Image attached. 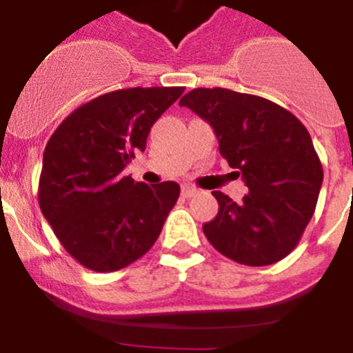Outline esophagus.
<instances>
[{"label": "esophagus", "instance_id": "34e87169", "mask_svg": "<svg viewBox=\"0 0 353 353\" xmlns=\"http://www.w3.org/2000/svg\"><path fill=\"white\" fill-rule=\"evenodd\" d=\"M196 193H198L196 188H193V186H183V191H181V194H183L184 198H191V196H194Z\"/></svg>", "mask_w": 353, "mask_h": 353}]
</instances>
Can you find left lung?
Masks as SVG:
<instances>
[{
	"mask_svg": "<svg viewBox=\"0 0 353 353\" xmlns=\"http://www.w3.org/2000/svg\"><path fill=\"white\" fill-rule=\"evenodd\" d=\"M210 123L223 159L249 193L232 201L213 191L219 213L203 225L232 261L266 266L290 254L312 219L323 165L304 124L282 105L229 88H194L179 101Z\"/></svg>",
	"mask_w": 353,
	"mask_h": 353,
	"instance_id": "1",
	"label": "left lung"
}]
</instances>
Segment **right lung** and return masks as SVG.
Segmentation results:
<instances>
[{
  "instance_id": "add662e5",
  "label": "right lung",
  "mask_w": 353,
  "mask_h": 353,
  "mask_svg": "<svg viewBox=\"0 0 353 353\" xmlns=\"http://www.w3.org/2000/svg\"><path fill=\"white\" fill-rule=\"evenodd\" d=\"M184 87L123 88L74 109L49 138L39 205L63 248L94 272H117L160 236L179 184L134 183L123 176L143 152L154 123Z\"/></svg>"
}]
</instances>
